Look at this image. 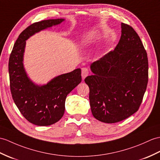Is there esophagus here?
Segmentation results:
<instances>
[{
    "label": "esophagus",
    "mask_w": 160,
    "mask_h": 160,
    "mask_svg": "<svg viewBox=\"0 0 160 160\" xmlns=\"http://www.w3.org/2000/svg\"><path fill=\"white\" fill-rule=\"evenodd\" d=\"M88 73H89L88 69L87 68H82V78L83 80H84L87 76H88Z\"/></svg>",
    "instance_id": "34e87169"
}]
</instances>
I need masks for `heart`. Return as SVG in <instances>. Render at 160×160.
<instances>
[{
	"mask_svg": "<svg viewBox=\"0 0 160 160\" xmlns=\"http://www.w3.org/2000/svg\"><path fill=\"white\" fill-rule=\"evenodd\" d=\"M98 35L95 32H90L87 35H84L82 39L80 42V46L81 48H86L89 46L90 44L93 42L95 39L97 38Z\"/></svg>",
	"mask_w": 160,
	"mask_h": 160,
	"instance_id": "obj_1",
	"label": "heart"
}]
</instances>
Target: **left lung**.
Returning <instances> with one entry per match:
<instances>
[{
  "mask_svg": "<svg viewBox=\"0 0 160 160\" xmlns=\"http://www.w3.org/2000/svg\"><path fill=\"white\" fill-rule=\"evenodd\" d=\"M89 87L93 117L106 123L119 122L138 111L148 83V58L138 35L121 23V36L113 51L91 65Z\"/></svg>",
  "mask_w": 160,
  "mask_h": 160,
  "instance_id": "8db88e82",
  "label": "left lung"
}]
</instances>
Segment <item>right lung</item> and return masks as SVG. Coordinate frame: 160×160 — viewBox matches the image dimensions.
Masks as SVG:
<instances>
[{"label": "right lung", "mask_w": 160, "mask_h": 160, "mask_svg": "<svg viewBox=\"0 0 160 160\" xmlns=\"http://www.w3.org/2000/svg\"><path fill=\"white\" fill-rule=\"evenodd\" d=\"M64 20H46L30 25L20 33L10 54L9 73L13 99L23 117L35 125L48 126L60 120L65 112L67 95L82 81L81 69H76L39 86L32 82L24 68L26 40Z\"/></svg>", "instance_id": "add662e5"}]
</instances>
